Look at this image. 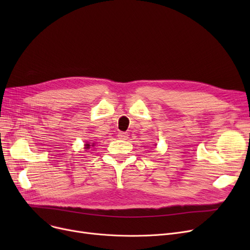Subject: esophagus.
Wrapping results in <instances>:
<instances>
[{
    "label": "esophagus",
    "mask_w": 250,
    "mask_h": 250,
    "mask_svg": "<svg viewBox=\"0 0 250 250\" xmlns=\"http://www.w3.org/2000/svg\"><path fill=\"white\" fill-rule=\"evenodd\" d=\"M117 137H118V139H121V140H127V138H128V134H127V133L121 132V133H118Z\"/></svg>",
    "instance_id": "34e87169"
}]
</instances>
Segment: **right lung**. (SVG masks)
Masks as SVG:
<instances>
[{"instance_id": "obj_1", "label": "right lung", "mask_w": 250, "mask_h": 250, "mask_svg": "<svg viewBox=\"0 0 250 250\" xmlns=\"http://www.w3.org/2000/svg\"><path fill=\"white\" fill-rule=\"evenodd\" d=\"M86 148L88 149V148H90V145H89V144H86Z\"/></svg>"}]
</instances>
